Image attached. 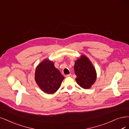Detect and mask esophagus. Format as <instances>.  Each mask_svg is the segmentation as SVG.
I'll return each mask as SVG.
<instances>
[{
  "instance_id": "esophagus-1",
  "label": "esophagus",
  "mask_w": 129,
  "mask_h": 129,
  "mask_svg": "<svg viewBox=\"0 0 129 129\" xmlns=\"http://www.w3.org/2000/svg\"><path fill=\"white\" fill-rule=\"evenodd\" d=\"M72 77V75L71 74H68V75H66L65 76L66 78H70V77Z\"/></svg>"
}]
</instances>
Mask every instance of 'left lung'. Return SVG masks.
Masks as SVG:
<instances>
[{"label":"left lung","mask_w":129,"mask_h":129,"mask_svg":"<svg viewBox=\"0 0 129 129\" xmlns=\"http://www.w3.org/2000/svg\"><path fill=\"white\" fill-rule=\"evenodd\" d=\"M76 81L81 87L88 89L91 87L97 79L96 71L88 57L82 55L75 61L74 66Z\"/></svg>","instance_id":"1"}]
</instances>
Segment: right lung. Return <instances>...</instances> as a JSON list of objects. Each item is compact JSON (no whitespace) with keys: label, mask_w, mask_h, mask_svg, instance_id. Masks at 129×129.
Returning <instances> with one entry per match:
<instances>
[{"label":"right lung","mask_w":129,"mask_h":129,"mask_svg":"<svg viewBox=\"0 0 129 129\" xmlns=\"http://www.w3.org/2000/svg\"><path fill=\"white\" fill-rule=\"evenodd\" d=\"M35 79L42 91L51 94L59 88L64 77L55 67L53 61L46 59L37 66Z\"/></svg>","instance_id":"add662e5"}]
</instances>
